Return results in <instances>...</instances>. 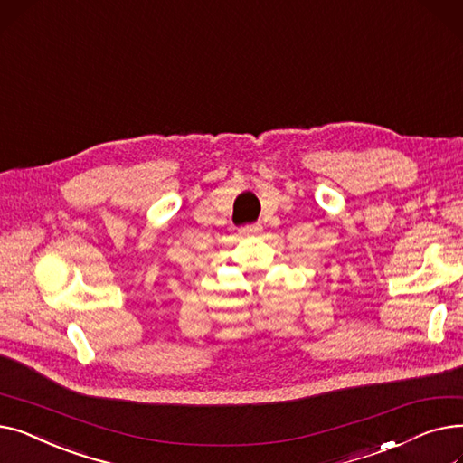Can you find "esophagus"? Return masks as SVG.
Here are the masks:
<instances>
[{"mask_svg": "<svg viewBox=\"0 0 463 463\" xmlns=\"http://www.w3.org/2000/svg\"><path fill=\"white\" fill-rule=\"evenodd\" d=\"M260 231H262V227H260L259 223H255V225H246V227L238 229L240 236H253V234H259Z\"/></svg>", "mask_w": 463, "mask_h": 463, "instance_id": "1", "label": "esophagus"}]
</instances>
